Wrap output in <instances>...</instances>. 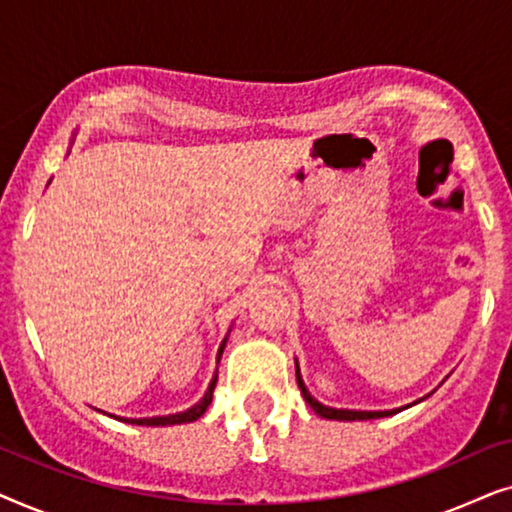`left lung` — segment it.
Returning <instances> with one entry per match:
<instances>
[{
  "mask_svg": "<svg viewBox=\"0 0 512 512\" xmlns=\"http://www.w3.org/2000/svg\"><path fill=\"white\" fill-rule=\"evenodd\" d=\"M296 380H298V387L303 391V398L307 403H310V408L317 412V415L326 417V419H340V422H356V419H375V417H389V415H396V412L401 410H387V412H363V410H335V408H326V405H321L319 401H314L310 396V391L305 389L303 384V377H300V370H298V363H296Z\"/></svg>",
  "mask_w": 512,
  "mask_h": 512,
  "instance_id": "obj_1",
  "label": "left lung"
}]
</instances>
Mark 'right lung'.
I'll use <instances>...</instances> for the list:
<instances>
[{
    "label": "right lung",
    "instance_id": "obj_1",
    "mask_svg": "<svg viewBox=\"0 0 512 512\" xmlns=\"http://www.w3.org/2000/svg\"><path fill=\"white\" fill-rule=\"evenodd\" d=\"M223 347H226V340L221 342L219 347V359L223 354ZM216 380H219V375H214L212 384H209L205 398L198 405H193L191 410L186 412H179V415H167V417H151V419H121V422H128V424H139V426H170V424H186V422H195V419L205 415V410L209 408V403H212V396H214V387H216Z\"/></svg>",
    "mask_w": 512,
    "mask_h": 512
}]
</instances>
